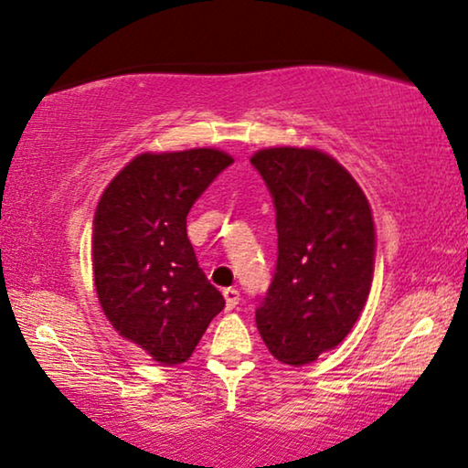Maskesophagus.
Returning <instances> with one entry per match:
<instances>
[{
    "instance_id": "34e87169",
    "label": "esophagus",
    "mask_w": 468,
    "mask_h": 468,
    "mask_svg": "<svg viewBox=\"0 0 468 468\" xmlns=\"http://www.w3.org/2000/svg\"><path fill=\"white\" fill-rule=\"evenodd\" d=\"M223 298H226V309L232 311L236 304H239L240 300V292L236 290V287H228V290H223Z\"/></svg>"
}]
</instances>
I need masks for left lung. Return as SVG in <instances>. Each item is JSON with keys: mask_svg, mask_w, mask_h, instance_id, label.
I'll use <instances>...</instances> for the list:
<instances>
[{"mask_svg": "<svg viewBox=\"0 0 468 468\" xmlns=\"http://www.w3.org/2000/svg\"><path fill=\"white\" fill-rule=\"evenodd\" d=\"M251 165L277 210L279 258L255 324L279 362L303 367L335 349L367 304L375 271L370 204L317 149L258 151Z\"/></svg>", "mask_w": 468, "mask_h": 468, "instance_id": "8db88e82", "label": "left lung"}]
</instances>
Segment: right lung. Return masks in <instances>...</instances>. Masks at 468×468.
I'll return each mask as SVG.
<instances>
[{"label": "right lung", "mask_w": 468, "mask_h": 468, "mask_svg": "<svg viewBox=\"0 0 468 468\" xmlns=\"http://www.w3.org/2000/svg\"><path fill=\"white\" fill-rule=\"evenodd\" d=\"M234 164L217 149L143 153L101 194L93 219V274L114 330L155 362L181 364L226 306L197 266L187 215Z\"/></svg>", "instance_id": "obj_1"}]
</instances>
